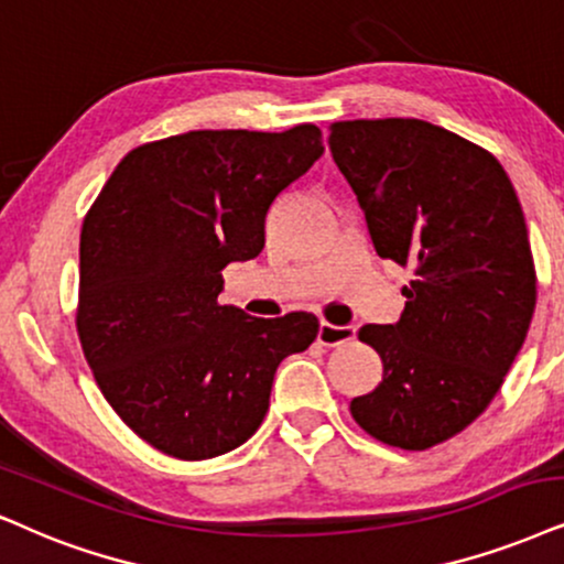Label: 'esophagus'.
Instances as JSON below:
<instances>
[{"mask_svg": "<svg viewBox=\"0 0 564 564\" xmlns=\"http://www.w3.org/2000/svg\"><path fill=\"white\" fill-rule=\"evenodd\" d=\"M354 338H356V325L319 323L317 340L323 346H340V344H348V340H354Z\"/></svg>", "mask_w": 564, "mask_h": 564, "instance_id": "obj_1", "label": "esophagus"}]
</instances>
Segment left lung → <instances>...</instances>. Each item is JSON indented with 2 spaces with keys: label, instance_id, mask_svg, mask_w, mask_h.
I'll return each instance as SVG.
<instances>
[{
  "label": "left lung",
  "instance_id": "obj_1",
  "mask_svg": "<svg viewBox=\"0 0 564 564\" xmlns=\"http://www.w3.org/2000/svg\"><path fill=\"white\" fill-rule=\"evenodd\" d=\"M327 142L377 254L413 270L401 319L359 330L382 380L351 416L384 445L426 451L481 416L529 333L523 210L495 155L422 119L335 122Z\"/></svg>",
  "mask_w": 564,
  "mask_h": 564
}]
</instances>
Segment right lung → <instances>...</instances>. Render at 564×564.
Wrapping results in <instances>:
<instances>
[{"label":"right lung","instance_id":"1","mask_svg":"<svg viewBox=\"0 0 564 564\" xmlns=\"http://www.w3.org/2000/svg\"><path fill=\"white\" fill-rule=\"evenodd\" d=\"M323 132L195 130L119 161L80 234L77 335L130 430L182 460L258 432L275 369L317 338L315 315L220 304L229 262L265 247L273 199L323 155Z\"/></svg>","mask_w":564,"mask_h":564}]
</instances>
